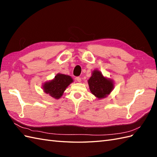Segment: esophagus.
I'll return each mask as SVG.
<instances>
[{"label": "esophagus", "mask_w": 157, "mask_h": 157, "mask_svg": "<svg viewBox=\"0 0 157 157\" xmlns=\"http://www.w3.org/2000/svg\"><path fill=\"white\" fill-rule=\"evenodd\" d=\"M75 79L78 82H81V78H79V77H76Z\"/></svg>", "instance_id": "34e87169"}]
</instances>
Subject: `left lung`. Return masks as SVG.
I'll return each instance as SVG.
<instances>
[{
  "label": "left lung",
  "instance_id": "left-lung-1",
  "mask_svg": "<svg viewBox=\"0 0 157 157\" xmlns=\"http://www.w3.org/2000/svg\"><path fill=\"white\" fill-rule=\"evenodd\" d=\"M88 82L92 94L100 99L106 97L114 88V83L112 79L105 78L97 69L92 71V76Z\"/></svg>",
  "mask_w": 157,
  "mask_h": 157
}]
</instances>
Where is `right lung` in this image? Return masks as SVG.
I'll list each match as a JSON object with an SVG mask.
<instances>
[{
    "label": "right lung",
    "instance_id": "obj_1",
    "mask_svg": "<svg viewBox=\"0 0 157 157\" xmlns=\"http://www.w3.org/2000/svg\"><path fill=\"white\" fill-rule=\"evenodd\" d=\"M73 82L71 76L58 73L52 80L44 83L43 90L52 97L59 99L61 97L67 86Z\"/></svg>",
    "mask_w": 157,
    "mask_h": 157
}]
</instances>
